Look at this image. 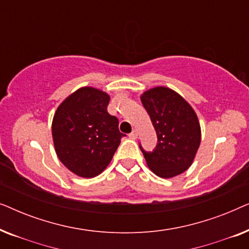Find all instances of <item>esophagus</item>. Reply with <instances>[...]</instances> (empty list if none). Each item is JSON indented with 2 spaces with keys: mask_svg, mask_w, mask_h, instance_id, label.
Returning a JSON list of instances; mask_svg holds the SVG:
<instances>
[{
  "mask_svg": "<svg viewBox=\"0 0 249 249\" xmlns=\"http://www.w3.org/2000/svg\"><path fill=\"white\" fill-rule=\"evenodd\" d=\"M129 137H130L131 139H137V137H138V132H137V130L132 131L131 134L129 135Z\"/></svg>",
  "mask_w": 249,
  "mask_h": 249,
  "instance_id": "34e87169",
  "label": "esophagus"
}]
</instances>
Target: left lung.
Instances as JSON below:
<instances>
[{"instance_id": "8db88e82", "label": "left lung", "mask_w": 249, "mask_h": 249, "mask_svg": "<svg viewBox=\"0 0 249 249\" xmlns=\"http://www.w3.org/2000/svg\"><path fill=\"white\" fill-rule=\"evenodd\" d=\"M141 101L158 136L153 152L141 149L148 168L169 179L193 164L200 144V125L196 112L177 91L158 86L142 94Z\"/></svg>"}]
</instances>
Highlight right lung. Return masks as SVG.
<instances>
[{"label": "right lung", "instance_id": "1", "mask_svg": "<svg viewBox=\"0 0 249 249\" xmlns=\"http://www.w3.org/2000/svg\"><path fill=\"white\" fill-rule=\"evenodd\" d=\"M110 95L81 87L69 95L54 113L52 137L57 158L81 178H94L110 164L124 134L108 114Z\"/></svg>", "mask_w": 249, "mask_h": 249}]
</instances>
